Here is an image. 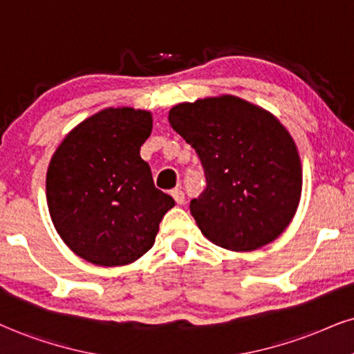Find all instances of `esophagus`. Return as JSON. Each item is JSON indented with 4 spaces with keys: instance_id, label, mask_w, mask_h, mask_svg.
I'll use <instances>...</instances> for the list:
<instances>
[{
    "instance_id": "esophagus-1",
    "label": "esophagus",
    "mask_w": 354,
    "mask_h": 354,
    "mask_svg": "<svg viewBox=\"0 0 354 354\" xmlns=\"http://www.w3.org/2000/svg\"><path fill=\"white\" fill-rule=\"evenodd\" d=\"M170 194H172L174 200H176V202H177L178 205H182V203L185 202V194H184V192H182L180 189H174L172 192H170Z\"/></svg>"
}]
</instances>
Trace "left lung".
Returning <instances> with one entry per match:
<instances>
[{"label":"left lung","instance_id":"8db88e82","mask_svg":"<svg viewBox=\"0 0 354 354\" xmlns=\"http://www.w3.org/2000/svg\"><path fill=\"white\" fill-rule=\"evenodd\" d=\"M169 123L202 160L207 189L190 202L203 236L230 251L274 241L297 212L302 164L269 111L233 95L180 103Z\"/></svg>","mask_w":354,"mask_h":354}]
</instances>
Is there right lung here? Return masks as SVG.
<instances>
[{
  "label": "right lung",
  "instance_id": "obj_1",
  "mask_svg": "<svg viewBox=\"0 0 354 354\" xmlns=\"http://www.w3.org/2000/svg\"><path fill=\"white\" fill-rule=\"evenodd\" d=\"M152 131L149 111L106 108L75 126L47 169V205L57 233L97 266H126L154 246L176 205L156 189L139 149Z\"/></svg>",
  "mask_w": 354,
  "mask_h": 354
}]
</instances>
